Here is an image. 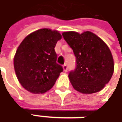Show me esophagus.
<instances>
[{"mask_svg": "<svg viewBox=\"0 0 122 122\" xmlns=\"http://www.w3.org/2000/svg\"><path fill=\"white\" fill-rule=\"evenodd\" d=\"M63 69H64V71H66L68 70V66H67L66 64H64V66H63Z\"/></svg>", "mask_w": 122, "mask_h": 122, "instance_id": "1", "label": "esophagus"}]
</instances>
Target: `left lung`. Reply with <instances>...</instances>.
Segmentation results:
<instances>
[{"label": "left lung", "instance_id": "1", "mask_svg": "<svg viewBox=\"0 0 122 122\" xmlns=\"http://www.w3.org/2000/svg\"><path fill=\"white\" fill-rule=\"evenodd\" d=\"M62 36L76 58V68L68 75L73 88L83 94L102 90L111 79L114 68L108 46L90 31L64 32Z\"/></svg>", "mask_w": 122, "mask_h": 122}]
</instances>
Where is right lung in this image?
I'll use <instances>...</instances> for the list:
<instances>
[{
    "label": "right lung",
    "mask_w": 122,
    "mask_h": 122,
    "mask_svg": "<svg viewBox=\"0 0 122 122\" xmlns=\"http://www.w3.org/2000/svg\"><path fill=\"white\" fill-rule=\"evenodd\" d=\"M61 38L58 31L41 29L27 35L18 46L14 66L18 81L27 91L44 93L53 87L63 71L54 51Z\"/></svg>",
    "instance_id": "add662e5"
}]
</instances>
